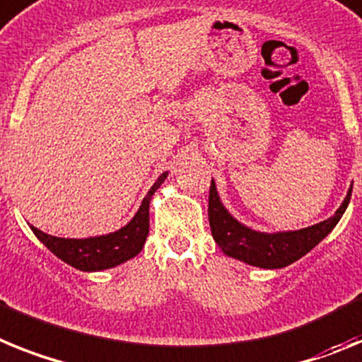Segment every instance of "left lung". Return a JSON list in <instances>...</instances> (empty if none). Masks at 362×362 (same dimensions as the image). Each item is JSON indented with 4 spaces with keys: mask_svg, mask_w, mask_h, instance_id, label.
<instances>
[{
    "mask_svg": "<svg viewBox=\"0 0 362 362\" xmlns=\"http://www.w3.org/2000/svg\"><path fill=\"white\" fill-rule=\"evenodd\" d=\"M350 197L351 187L348 189L346 199L342 200L335 215L322 220L319 224L293 229V231L266 233V231H257L238 222L224 207L216 191L215 180H211L207 213H209L213 238L226 255L250 266H257V268L281 269L293 264L295 260L303 259L320 240H325L332 233V229L337 226L341 216L346 211Z\"/></svg>",
    "mask_w": 362,
    "mask_h": 362,
    "instance_id": "obj_1",
    "label": "left lung"
}]
</instances>
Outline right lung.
<instances>
[{
  "instance_id": "add662e5",
  "label": "right lung",
  "mask_w": 362,
  "mask_h": 362,
  "mask_svg": "<svg viewBox=\"0 0 362 362\" xmlns=\"http://www.w3.org/2000/svg\"><path fill=\"white\" fill-rule=\"evenodd\" d=\"M168 175L169 173L165 171L156 178L149 193L144 197L136 215L129 220L124 228L116 229L112 233L87 238H62L43 233L42 229L34 228V226H30V229L37 237V240L47 246V250H50L59 260H64L65 264L80 269V272H102V269L120 266L142 251L147 235H149L151 199L163 184V180L168 178Z\"/></svg>"
}]
</instances>
